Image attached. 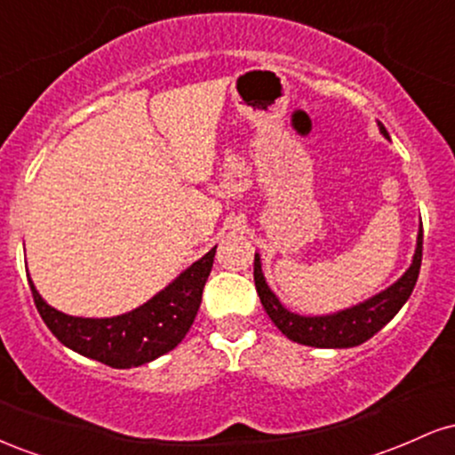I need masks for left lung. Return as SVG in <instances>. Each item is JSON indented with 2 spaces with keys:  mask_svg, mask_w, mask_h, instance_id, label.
Instances as JSON below:
<instances>
[{
  "mask_svg": "<svg viewBox=\"0 0 455 455\" xmlns=\"http://www.w3.org/2000/svg\"><path fill=\"white\" fill-rule=\"evenodd\" d=\"M379 130L385 139H389L383 124H379ZM421 250H424V227L419 228V235H417V248L415 254H412L411 267L404 271V275L398 282H394L389 289L380 291L379 295L370 297L362 304L333 312V315L301 316L286 310L274 291L267 286V282H265L259 254H254V284H257V293L265 312L289 340L316 348H351L370 340L406 304L412 289H415L417 275H419Z\"/></svg>",
  "mask_w": 455,
  "mask_h": 455,
  "instance_id": "left-lung-1",
  "label": "left lung"
}]
</instances>
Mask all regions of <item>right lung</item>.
<instances>
[{
	"label": "right lung",
	"mask_w": 455,
	"mask_h": 455,
	"mask_svg": "<svg viewBox=\"0 0 455 455\" xmlns=\"http://www.w3.org/2000/svg\"><path fill=\"white\" fill-rule=\"evenodd\" d=\"M213 257L216 245L181 271L166 289L151 297L148 304L111 318L64 315L46 304L31 278L29 286L40 316L64 347L111 368H137L173 351L184 340L201 306Z\"/></svg>",
	"instance_id": "add662e5"
}]
</instances>
